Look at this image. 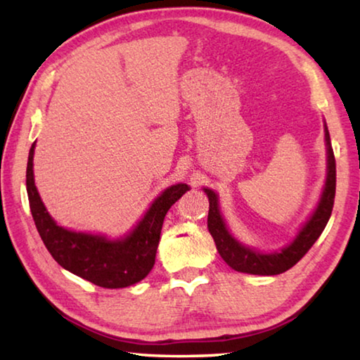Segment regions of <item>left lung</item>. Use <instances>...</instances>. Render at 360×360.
Segmentation results:
<instances>
[{
    "label": "left lung",
    "mask_w": 360,
    "mask_h": 360,
    "mask_svg": "<svg viewBox=\"0 0 360 360\" xmlns=\"http://www.w3.org/2000/svg\"><path fill=\"white\" fill-rule=\"evenodd\" d=\"M326 143H327V179L326 187L322 192L321 202L316 208L311 219L304 224V227L297 235L294 243L284 248L281 252L275 254H260L252 249L240 245L233 236L229 233L227 227L222 221L221 212H219L217 195L205 188L210 198V212H208V230L216 243L217 252L225 260V264L241 273H251V275H279V273L288 271L294 266L304 254L319 238L326 225L330 219L335 200V187H337V165H335V155L330 146V136L326 125Z\"/></svg>",
    "instance_id": "obj_1"
}]
</instances>
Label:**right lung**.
I'll use <instances>...</instances> for the list:
<instances>
[{
  "mask_svg": "<svg viewBox=\"0 0 360 360\" xmlns=\"http://www.w3.org/2000/svg\"><path fill=\"white\" fill-rule=\"evenodd\" d=\"M32 144L27 165V192L30 210L38 233L58 265L100 288L119 289L141 281L155 264L162 225L168 210L178 202L188 187L176 184L158 197L138 227L124 240L109 241L103 236L76 233L53 222L42 205L33 179Z\"/></svg>",
  "mask_w": 360,
  "mask_h": 360,
  "instance_id": "right-lung-1",
  "label": "right lung"
}]
</instances>
